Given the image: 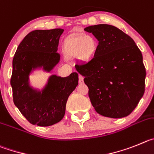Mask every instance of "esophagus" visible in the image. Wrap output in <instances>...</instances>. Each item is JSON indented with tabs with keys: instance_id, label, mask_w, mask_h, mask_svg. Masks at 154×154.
Returning <instances> with one entry per match:
<instances>
[{
	"instance_id": "1",
	"label": "esophagus",
	"mask_w": 154,
	"mask_h": 154,
	"mask_svg": "<svg viewBox=\"0 0 154 154\" xmlns=\"http://www.w3.org/2000/svg\"><path fill=\"white\" fill-rule=\"evenodd\" d=\"M79 84H84V77L79 75Z\"/></svg>"
}]
</instances>
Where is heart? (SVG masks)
I'll return each instance as SVG.
<instances>
[{
    "label": "heart",
    "instance_id": "heart-1",
    "mask_svg": "<svg viewBox=\"0 0 154 154\" xmlns=\"http://www.w3.org/2000/svg\"><path fill=\"white\" fill-rule=\"evenodd\" d=\"M63 48L67 58H77L80 61L88 62L96 54L98 44L91 35L72 36L64 41Z\"/></svg>",
    "mask_w": 154,
    "mask_h": 154
}]
</instances>
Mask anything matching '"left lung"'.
I'll list each match as a JSON object with an SVG mask.
<instances>
[{
    "label": "left lung",
    "mask_w": 154,
    "mask_h": 154,
    "mask_svg": "<svg viewBox=\"0 0 154 154\" xmlns=\"http://www.w3.org/2000/svg\"><path fill=\"white\" fill-rule=\"evenodd\" d=\"M84 30L99 41L92 60L75 65L89 88L91 103L103 117H127L144 94L146 70L142 54L134 40L114 26L97 24Z\"/></svg>",
    "instance_id": "8db88e82"
}]
</instances>
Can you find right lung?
Instances as JSON below:
<instances>
[{"instance_id": "1", "label": "right lung", "mask_w": 154, "mask_h": 154, "mask_svg": "<svg viewBox=\"0 0 154 154\" xmlns=\"http://www.w3.org/2000/svg\"><path fill=\"white\" fill-rule=\"evenodd\" d=\"M63 29L36 30L19 44L13 58L11 85L15 106L34 125L48 127L63 119L67 99L78 85V74L50 76L41 90L30 84V75L38 69L49 73L60 60L57 47Z\"/></svg>"}]
</instances>
